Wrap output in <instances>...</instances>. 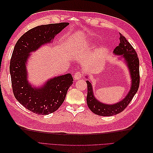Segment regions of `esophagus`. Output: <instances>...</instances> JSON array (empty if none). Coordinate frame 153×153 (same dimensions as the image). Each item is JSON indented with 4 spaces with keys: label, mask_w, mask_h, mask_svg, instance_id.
<instances>
[{
    "label": "esophagus",
    "mask_w": 153,
    "mask_h": 153,
    "mask_svg": "<svg viewBox=\"0 0 153 153\" xmlns=\"http://www.w3.org/2000/svg\"><path fill=\"white\" fill-rule=\"evenodd\" d=\"M82 77V75L80 72H76L75 75H74V78L75 80H79Z\"/></svg>",
    "instance_id": "1"
}]
</instances>
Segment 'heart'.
Here are the masks:
<instances>
[{"label":"heart","mask_w":153,"mask_h":153,"mask_svg":"<svg viewBox=\"0 0 153 153\" xmlns=\"http://www.w3.org/2000/svg\"><path fill=\"white\" fill-rule=\"evenodd\" d=\"M86 45H87L86 43H81V46H82V47H83V46H85Z\"/></svg>","instance_id":"b5f03b06"}]
</instances>
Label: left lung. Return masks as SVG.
<instances>
[{
	"label": "left lung",
	"instance_id": "obj_1",
	"mask_svg": "<svg viewBox=\"0 0 153 153\" xmlns=\"http://www.w3.org/2000/svg\"><path fill=\"white\" fill-rule=\"evenodd\" d=\"M120 43L114 50L113 53L118 55L119 60H123L128 67L131 78V86L128 94L119 102L114 104H106L101 102L94 94L92 82L87 80V103L92 112L101 116H112L121 112L132 100L137 93L140 83L139 60L137 54L131 44L125 37L120 34ZM88 78L87 76H85Z\"/></svg>",
	"mask_w": 153,
	"mask_h": 153
}]
</instances>
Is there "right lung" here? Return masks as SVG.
I'll return each mask as SVG.
<instances>
[{
  "instance_id": "obj_1",
  "label": "right lung",
  "mask_w": 153,
  "mask_h": 153,
  "mask_svg": "<svg viewBox=\"0 0 153 153\" xmlns=\"http://www.w3.org/2000/svg\"><path fill=\"white\" fill-rule=\"evenodd\" d=\"M69 23L42 25L22 35L14 48L10 71L14 96L17 101L32 112L48 115L56 111L65 100L73 78L70 73L51 78L41 86L29 81L27 66L31 57L42 46L53 42L55 36Z\"/></svg>"
}]
</instances>
